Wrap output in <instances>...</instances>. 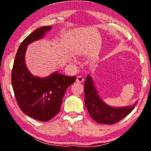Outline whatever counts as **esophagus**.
<instances>
[{"mask_svg": "<svg viewBox=\"0 0 151 151\" xmlns=\"http://www.w3.org/2000/svg\"><path fill=\"white\" fill-rule=\"evenodd\" d=\"M84 80H85V79H84V78L82 76H78L77 78H76V81H77L78 83H83Z\"/></svg>", "mask_w": 151, "mask_h": 151, "instance_id": "34e87169", "label": "esophagus"}]
</instances>
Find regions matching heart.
I'll use <instances>...</instances> for the list:
<instances>
[{"label": "heart", "mask_w": 151, "mask_h": 151, "mask_svg": "<svg viewBox=\"0 0 151 151\" xmlns=\"http://www.w3.org/2000/svg\"><path fill=\"white\" fill-rule=\"evenodd\" d=\"M72 63H75V60H73V61H72Z\"/></svg>", "instance_id": "obj_1"}]
</instances>
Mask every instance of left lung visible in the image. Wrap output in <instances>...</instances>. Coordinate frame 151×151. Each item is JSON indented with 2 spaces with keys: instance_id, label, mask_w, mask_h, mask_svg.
<instances>
[{
  "instance_id": "left-lung-1",
  "label": "left lung",
  "mask_w": 151,
  "mask_h": 151,
  "mask_svg": "<svg viewBox=\"0 0 151 151\" xmlns=\"http://www.w3.org/2000/svg\"><path fill=\"white\" fill-rule=\"evenodd\" d=\"M85 103L91 118L101 124H115L127 116L137 104L124 107H112L106 104L99 96L93 78L88 75L85 82Z\"/></svg>"
}]
</instances>
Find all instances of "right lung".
Here are the masks:
<instances>
[{
    "label": "right lung",
    "mask_w": 151,
    "mask_h": 151,
    "mask_svg": "<svg viewBox=\"0 0 151 151\" xmlns=\"http://www.w3.org/2000/svg\"><path fill=\"white\" fill-rule=\"evenodd\" d=\"M52 27H42L30 34L19 46L12 67L11 82L15 98L22 111L32 119L48 121L59 112L66 88L76 81L54 72L45 78L32 75L25 64L28 45L41 39Z\"/></svg>",
    "instance_id": "obj_1"
}]
</instances>
